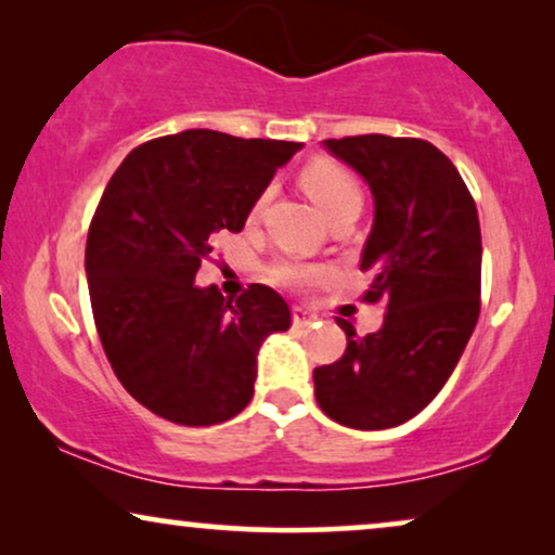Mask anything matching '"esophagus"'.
<instances>
[{
  "label": "esophagus",
  "instance_id": "esophagus-1",
  "mask_svg": "<svg viewBox=\"0 0 555 555\" xmlns=\"http://www.w3.org/2000/svg\"><path fill=\"white\" fill-rule=\"evenodd\" d=\"M313 321H315V313L308 311V308H300V306L293 308V326H295V328L311 326Z\"/></svg>",
  "mask_w": 555,
  "mask_h": 555
}]
</instances>
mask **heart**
Masks as SVG:
<instances>
[{
  "label": "heart",
  "mask_w": 555,
  "mask_h": 555,
  "mask_svg": "<svg viewBox=\"0 0 555 555\" xmlns=\"http://www.w3.org/2000/svg\"><path fill=\"white\" fill-rule=\"evenodd\" d=\"M300 183L315 206L321 208L323 216L331 219V216L349 211V208H362V191H359V183L354 176L341 165L331 160H313L306 165V170L300 172ZM278 275L283 280H304L311 275V270L306 268H293V264H285V268L278 270Z\"/></svg>",
  "instance_id": "heart-1"
}]
</instances>
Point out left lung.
Wrapping results in <instances>:
<instances>
[{"label":"left lung","instance_id":"left-lung-1","mask_svg":"<svg viewBox=\"0 0 555 555\" xmlns=\"http://www.w3.org/2000/svg\"><path fill=\"white\" fill-rule=\"evenodd\" d=\"M321 145L372 191L362 270H372L374 280L364 300H379L387 313L370 336L336 321L347 351L313 370L315 400L347 428H395L441 392L477 326V206L453 163L426 140L359 134Z\"/></svg>","mask_w":555,"mask_h":555}]
</instances>
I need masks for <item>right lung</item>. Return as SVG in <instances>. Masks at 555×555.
Returning <instances> with one entry per match:
<instances>
[{"instance_id":"add662e5","label":"right lung","mask_w":555,"mask_h":555,"mask_svg":"<svg viewBox=\"0 0 555 555\" xmlns=\"http://www.w3.org/2000/svg\"><path fill=\"white\" fill-rule=\"evenodd\" d=\"M300 147L185 129L134 147L106 185L86 240L93 321L119 383L160 418H234L255 392L262 341L291 328L272 287L234 300L196 285V272L211 236L242 232Z\"/></svg>"}]
</instances>
